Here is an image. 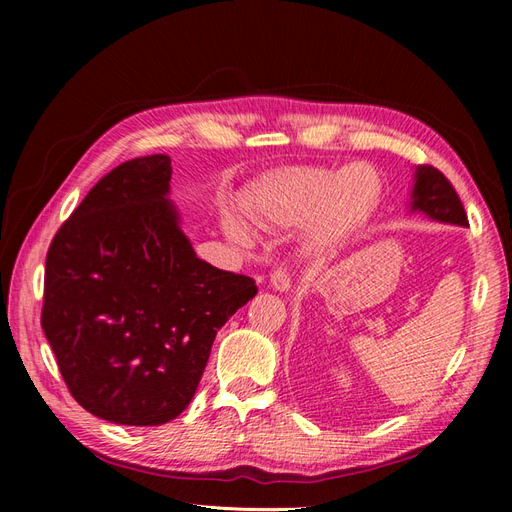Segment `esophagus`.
Instances as JSON below:
<instances>
[{
  "instance_id": "esophagus-1",
  "label": "esophagus",
  "mask_w": 512,
  "mask_h": 512,
  "mask_svg": "<svg viewBox=\"0 0 512 512\" xmlns=\"http://www.w3.org/2000/svg\"><path fill=\"white\" fill-rule=\"evenodd\" d=\"M271 286H273L275 290H280V292L290 290V286H292L290 271H288L286 267H277V269H273V273H271Z\"/></svg>"
}]
</instances>
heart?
Returning a JSON list of instances; mask_svg holds the SVG:
<instances>
[{
    "mask_svg": "<svg viewBox=\"0 0 512 512\" xmlns=\"http://www.w3.org/2000/svg\"><path fill=\"white\" fill-rule=\"evenodd\" d=\"M382 196L378 170L367 162L339 166H286L262 179L247 200V215L267 228L305 220V241L314 250H335L359 232ZM232 241L250 245L254 232L237 215H226Z\"/></svg>",
    "mask_w": 512,
    "mask_h": 512,
    "instance_id": "heart-1",
    "label": "heart"
}]
</instances>
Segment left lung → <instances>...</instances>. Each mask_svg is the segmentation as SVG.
<instances>
[{
	"instance_id": "obj_1",
	"label": "left lung",
	"mask_w": 512,
	"mask_h": 512,
	"mask_svg": "<svg viewBox=\"0 0 512 512\" xmlns=\"http://www.w3.org/2000/svg\"><path fill=\"white\" fill-rule=\"evenodd\" d=\"M412 209L423 211L431 220L470 226L466 209L459 194L455 192L453 183L448 181L438 168L433 166H418L416 168V183L412 190Z\"/></svg>"
}]
</instances>
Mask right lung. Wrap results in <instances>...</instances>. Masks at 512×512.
Listing matches in <instances>:
<instances>
[{
	"mask_svg": "<svg viewBox=\"0 0 512 512\" xmlns=\"http://www.w3.org/2000/svg\"><path fill=\"white\" fill-rule=\"evenodd\" d=\"M170 175L164 153L119 164L46 252L40 324L61 378L119 425H162L188 408L215 335L258 292L194 254L166 198Z\"/></svg>",
	"mask_w": 512,
	"mask_h": 512,
	"instance_id": "1",
	"label": "right lung"
}]
</instances>
